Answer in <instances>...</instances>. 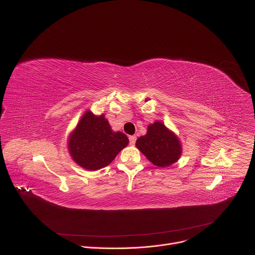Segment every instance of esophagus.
Here are the masks:
<instances>
[{
    "instance_id": "obj_1",
    "label": "esophagus",
    "mask_w": 255,
    "mask_h": 255,
    "mask_svg": "<svg viewBox=\"0 0 255 255\" xmlns=\"http://www.w3.org/2000/svg\"><path fill=\"white\" fill-rule=\"evenodd\" d=\"M129 142L130 145H134L136 142V136H129Z\"/></svg>"
}]
</instances>
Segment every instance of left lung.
<instances>
[{"instance_id":"8db88e82","label":"left lung","mask_w":255,"mask_h":255,"mask_svg":"<svg viewBox=\"0 0 255 255\" xmlns=\"http://www.w3.org/2000/svg\"><path fill=\"white\" fill-rule=\"evenodd\" d=\"M136 147L149 161L160 167L174 163L181 154L177 137L158 121L148 126L146 135L137 139Z\"/></svg>"}]
</instances>
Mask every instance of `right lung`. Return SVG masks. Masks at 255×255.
<instances>
[{"mask_svg": "<svg viewBox=\"0 0 255 255\" xmlns=\"http://www.w3.org/2000/svg\"><path fill=\"white\" fill-rule=\"evenodd\" d=\"M129 143L122 132H113L104 115L85 113L68 141L69 153L74 160L89 170L100 169L111 163Z\"/></svg>", "mask_w": 255, "mask_h": 255, "instance_id": "right-lung-1", "label": "right lung"}]
</instances>
